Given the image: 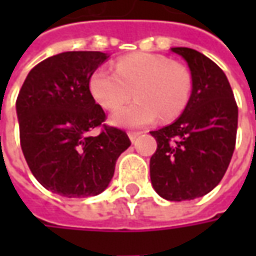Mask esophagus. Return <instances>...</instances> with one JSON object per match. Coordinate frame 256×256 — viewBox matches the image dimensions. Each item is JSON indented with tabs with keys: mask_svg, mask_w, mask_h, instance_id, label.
Listing matches in <instances>:
<instances>
[{
	"mask_svg": "<svg viewBox=\"0 0 256 256\" xmlns=\"http://www.w3.org/2000/svg\"><path fill=\"white\" fill-rule=\"evenodd\" d=\"M140 135H141L140 131H130V132H128V136H130V140H131L132 142L136 140V138H138V136H140Z\"/></svg>",
	"mask_w": 256,
	"mask_h": 256,
	"instance_id": "34e87169",
	"label": "esophagus"
}]
</instances>
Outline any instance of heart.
<instances>
[{"label": "heart", "mask_w": 256, "mask_h": 256, "mask_svg": "<svg viewBox=\"0 0 256 256\" xmlns=\"http://www.w3.org/2000/svg\"><path fill=\"white\" fill-rule=\"evenodd\" d=\"M90 90L95 101L108 111L122 106L131 96L136 101L111 116L118 126H144L158 115L162 121L176 118L190 101L192 78L178 62L152 54H131L116 61L115 71L101 66L94 71Z\"/></svg>", "instance_id": "obj_1"}]
</instances>
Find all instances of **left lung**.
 Instances as JSON below:
<instances>
[{"mask_svg": "<svg viewBox=\"0 0 256 256\" xmlns=\"http://www.w3.org/2000/svg\"><path fill=\"white\" fill-rule=\"evenodd\" d=\"M190 66L192 91L184 112L171 125L151 131L156 151L150 161L154 190L168 201L206 195L220 182L236 141L238 106L226 75L201 52L176 46Z\"/></svg>", "mask_w": 256, "mask_h": 256, "instance_id": "left-lung-1", "label": "left lung"}]
</instances>
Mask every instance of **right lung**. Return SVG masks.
Here are the masks:
<instances>
[{"instance_id": "1", "label": "right lung", "mask_w": 256, "mask_h": 256, "mask_svg": "<svg viewBox=\"0 0 256 256\" xmlns=\"http://www.w3.org/2000/svg\"><path fill=\"white\" fill-rule=\"evenodd\" d=\"M100 51L50 56L26 75L16 98L21 148L36 181L66 198L98 195L131 145L122 130L108 126L90 91L94 71L108 60ZM103 131L89 135L94 128Z\"/></svg>"}]
</instances>
